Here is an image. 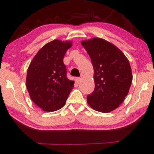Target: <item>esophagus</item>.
I'll use <instances>...</instances> for the list:
<instances>
[{"mask_svg":"<svg viewBox=\"0 0 154 154\" xmlns=\"http://www.w3.org/2000/svg\"><path fill=\"white\" fill-rule=\"evenodd\" d=\"M76 82L78 83V84H79V83H80V82H81V78L80 77H77L76 78Z\"/></svg>","mask_w":154,"mask_h":154,"instance_id":"1","label":"esophagus"}]
</instances>
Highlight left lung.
I'll use <instances>...</instances> for the list:
<instances>
[{
  "label": "left lung",
  "instance_id": "left-lung-1",
  "mask_svg": "<svg viewBox=\"0 0 154 154\" xmlns=\"http://www.w3.org/2000/svg\"><path fill=\"white\" fill-rule=\"evenodd\" d=\"M94 68V92L87 96L94 110L109 113L123 103L132 82L128 60L113 44L100 38L83 41Z\"/></svg>",
  "mask_w": 154,
  "mask_h": 154
}]
</instances>
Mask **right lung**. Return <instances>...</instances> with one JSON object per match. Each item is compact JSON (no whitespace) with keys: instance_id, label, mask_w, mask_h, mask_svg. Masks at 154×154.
I'll list each match as a JSON object with an SVG mask.
<instances>
[{"instance_id":"add662e5","label":"right lung","mask_w":154,"mask_h":154,"mask_svg":"<svg viewBox=\"0 0 154 154\" xmlns=\"http://www.w3.org/2000/svg\"><path fill=\"white\" fill-rule=\"evenodd\" d=\"M71 41L54 40L47 43L34 57L28 66L26 87L35 105L47 112L63 107L74 86L66 77L63 62Z\"/></svg>"}]
</instances>
